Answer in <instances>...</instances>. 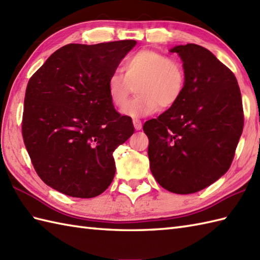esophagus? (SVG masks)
<instances>
[{
    "instance_id": "34e87169",
    "label": "esophagus",
    "mask_w": 260,
    "mask_h": 260,
    "mask_svg": "<svg viewBox=\"0 0 260 260\" xmlns=\"http://www.w3.org/2000/svg\"><path fill=\"white\" fill-rule=\"evenodd\" d=\"M133 124L136 131H140L142 128V121L140 119H133Z\"/></svg>"
}]
</instances>
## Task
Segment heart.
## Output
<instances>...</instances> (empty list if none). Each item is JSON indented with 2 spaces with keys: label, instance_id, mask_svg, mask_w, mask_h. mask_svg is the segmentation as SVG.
<instances>
[{
  "label": "heart",
  "instance_id": "obj_1",
  "mask_svg": "<svg viewBox=\"0 0 260 260\" xmlns=\"http://www.w3.org/2000/svg\"><path fill=\"white\" fill-rule=\"evenodd\" d=\"M123 73L107 79V92L116 108L124 109L136 87V95L125 110L131 117H143L169 109L180 101L185 88L183 67L169 56L154 50H140L125 60Z\"/></svg>",
  "mask_w": 260,
  "mask_h": 260
}]
</instances>
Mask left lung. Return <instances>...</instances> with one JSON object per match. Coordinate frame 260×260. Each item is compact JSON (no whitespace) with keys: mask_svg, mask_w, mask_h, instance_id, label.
<instances>
[{"mask_svg":"<svg viewBox=\"0 0 260 260\" xmlns=\"http://www.w3.org/2000/svg\"><path fill=\"white\" fill-rule=\"evenodd\" d=\"M183 62L185 88L180 101L147 120L150 168L170 192L200 191L227 172L244 128L241 93L233 71L208 49L175 46Z\"/></svg>","mask_w":260,"mask_h":260,"instance_id":"left-lung-1","label":"left lung"}]
</instances>
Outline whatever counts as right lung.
I'll use <instances>...</instances> for the list:
<instances>
[{"label":"right lung","instance_id":"add662e5","mask_svg":"<svg viewBox=\"0 0 260 260\" xmlns=\"http://www.w3.org/2000/svg\"><path fill=\"white\" fill-rule=\"evenodd\" d=\"M135 45L70 43L27 82L22 135L36 172L52 189L88 199L112 183L113 152L133 135L134 126L110 103L107 79Z\"/></svg>","mask_w":260,"mask_h":260}]
</instances>
